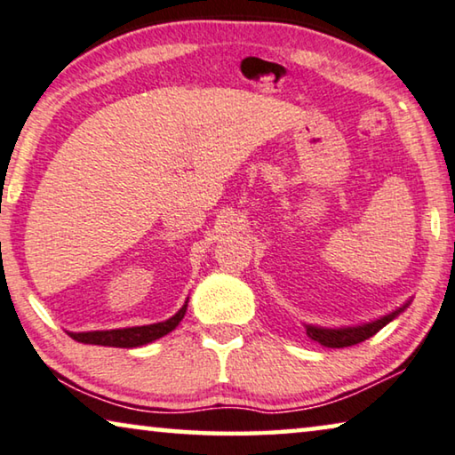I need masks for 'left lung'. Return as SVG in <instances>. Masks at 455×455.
<instances>
[{
    "mask_svg": "<svg viewBox=\"0 0 455 455\" xmlns=\"http://www.w3.org/2000/svg\"><path fill=\"white\" fill-rule=\"evenodd\" d=\"M412 300H406L403 307H398L396 310H392V313L374 318V321L370 323H362V324H351V327H318V324H304V329H307V335L313 339V341L324 345V347H349V345H355V343H362L365 339L374 337L379 329L386 327L390 321H395V318L403 313L404 308H409V304Z\"/></svg>",
    "mask_w": 455,
    "mask_h": 455,
    "instance_id": "1",
    "label": "left lung"
}]
</instances>
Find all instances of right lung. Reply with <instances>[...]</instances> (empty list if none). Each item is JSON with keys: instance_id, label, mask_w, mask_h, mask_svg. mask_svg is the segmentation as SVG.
I'll use <instances>...</instances> for the list:
<instances>
[{"instance_id": "add662e5", "label": "right lung", "mask_w": 455, "mask_h": 455, "mask_svg": "<svg viewBox=\"0 0 455 455\" xmlns=\"http://www.w3.org/2000/svg\"><path fill=\"white\" fill-rule=\"evenodd\" d=\"M188 310V300L184 302L178 313L172 318L163 323H153V324H142V327H126V329H110V331H84V333H73L69 335L79 343L87 345H106V347H140V345L153 343L157 339L165 337L167 333L178 327L184 318Z\"/></svg>"}]
</instances>
